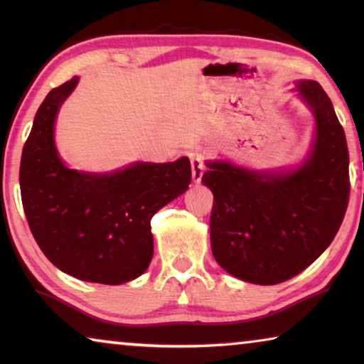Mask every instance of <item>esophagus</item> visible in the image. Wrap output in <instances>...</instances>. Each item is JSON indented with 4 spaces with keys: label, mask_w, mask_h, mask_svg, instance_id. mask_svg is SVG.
<instances>
[{
    "label": "esophagus",
    "mask_w": 364,
    "mask_h": 364,
    "mask_svg": "<svg viewBox=\"0 0 364 364\" xmlns=\"http://www.w3.org/2000/svg\"><path fill=\"white\" fill-rule=\"evenodd\" d=\"M191 167H192V178L193 182H200L203 172H205V162L200 156H192L191 157Z\"/></svg>",
    "instance_id": "obj_1"
}]
</instances>
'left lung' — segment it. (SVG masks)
<instances>
[{
    "label": "left lung",
    "mask_w": 364,
    "mask_h": 364,
    "mask_svg": "<svg viewBox=\"0 0 364 364\" xmlns=\"http://www.w3.org/2000/svg\"><path fill=\"white\" fill-rule=\"evenodd\" d=\"M313 109L316 139L290 173L250 172L208 162L213 192L212 253L223 270L258 285H277L311 265L340 230L350 200V154L335 109L316 81L298 82Z\"/></svg>",
    "instance_id": "8db88e82"
}]
</instances>
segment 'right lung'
<instances>
[{
  "label": "right lung",
  "instance_id": "add662e5",
  "mask_svg": "<svg viewBox=\"0 0 364 364\" xmlns=\"http://www.w3.org/2000/svg\"><path fill=\"white\" fill-rule=\"evenodd\" d=\"M77 77L54 87L24 142L19 187L34 240L48 260L79 280L119 285L147 270L151 218L188 188L187 157L94 176L68 168L54 147V119Z\"/></svg>",
  "mask_w": 364,
  "mask_h": 364
}]
</instances>
